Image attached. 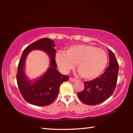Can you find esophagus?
<instances>
[{
  "label": "esophagus",
  "mask_w": 133,
  "mask_h": 133,
  "mask_svg": "<svg viewBox=\"0 0 133 133\" xmlns=\"http://www.w3.org/2000/svg\"><path fill=\"white\" fill-rule=\"evenodd\" d=\"M69 79H70V81H71V82H74V81H76V79H74V78L72 77H70V78H69Z\"/></svg>",
  "instance_id": "esophagus-1"
}]
</instances>
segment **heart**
I'll list each match as a JSON object with an SVG mask.
<instances>
[{
    "label": "heart",
    "mask_w": 133,
    "mask_h": 133,
    "mask_svg": "<svg viewBox=\"0 0 133 133\" xmlns=\"http://www.w3.org/2000/svg\"><path fill=\"white\" fill-rule=\"evenodd\" d=\"M56 61L63 72L70 71L77 63V71L82 77L93 79L106 68L108 56L104 50L92 45H75L67 49L66 53L58 52Z\"/></svg>",
    "instance_id": "obj_1"
}]
</instances>
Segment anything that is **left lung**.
<instances>
[{"instance_id": "left-lung-1", "label": "left lung", "mask_w": 133, "mask_h": 133, "mask_svg": "<svg viewBox=\"0 0 133 133\" xmlns=\"http://www.w3.org/2000/svg\"><path fill=\"white\" fill-rule=\"evenodd\" d=\"M110 62L105 72L94 80L84 82L85 88L78 92L79 99L85 104L95 105L104 102L113 94L117 81L119 64L113 52L109 50Z\"/></svg>"}]
</instances>
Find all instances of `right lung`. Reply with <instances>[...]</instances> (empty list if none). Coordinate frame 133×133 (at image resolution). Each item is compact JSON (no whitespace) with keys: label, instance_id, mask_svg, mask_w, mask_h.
I'll return each mask as SVG.
<instances>
[{"label":"right lung","instance_id":"right-lung-1","mask_svg":"<svg viewBox=\"0 0 133 133\" xmlns=\"http://www.w3.org/2000/svg\"><path fill=\"white\" fill-rule=\"evenodd\" d=\"M56 46L54 41L43 38L28 45L23 50L17 66L16 79L18 88L25 101L36 106H47L53 102L59 91L61 85L68 80L69 76L63 75L56 69ZM44 50L50 59V66L44 75L34 82L29 80L24 74L26 57L31 50Z\"/></svg>","mask_w":133,"mask_h":133}]
</instances>
